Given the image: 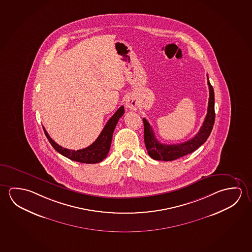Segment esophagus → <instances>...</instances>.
I'll use <instances>...</instances> for the list:
<instances>
[{
	"label": "esophagus",
	"instance_id": "34e87169",
	"mask_svg": "<svg viewBox=\"0 0 252 252\" xmlns=\"http://www.w3.org/2000/svg\"><path fill=\"white\" fill-rule=\"evenodd\" d=\"M137 105L138 104L136 102V100H134L131 97H128V99L126 100V108L130 110H136Z\"/></svg>",
	"mask_w": 252,
	"mask_h": 252
}]
</instances>
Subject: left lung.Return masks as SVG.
<instances>
[{"label":"left lung","instance_id":"obj_1","mask_svg":"<svg viewBox=\"0 0 252 252\" xmlns=\"http://www.w3.org/2000/svg\"><path fill=\"white\" fill-rule=\"evenodd\" d=\"M208 85L209 88V99H208V113L205 117L203 124L200 130L192 137V139L178 144H164L157 140L152 126L145 118L143 119L144 128V144L148 152L149 156L155 160L172 161L181 157L192 153L199 148L207 141L210 135L212 128L215 124L216 113H215V93L208 77Z\"/></svg>","mask_w":252,"mask_h":252}]
</instances>
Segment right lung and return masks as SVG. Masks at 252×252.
<instances>
[{"mask_svg":"<svg viewBox=\"0 0 252 252\" xmlns=\"http://www.w3.org/2000/svg\"><path fill=\"white\" fill-rule=\"evenodd\" d=\"M124 114V107L122 106L108 121V123L105 125V127L102 129V131L100 132L97 139L87 148L77 150V151L63 148L51 138V136H49L44 127H43V128L50 144H52V147L61 155L69 159L80 162V163L96 164V163H100L108 156L111 142H112L113 133L116 128V124Z\"/></svg>","mask_w":252,"mask_h":252,"instance_id":"1","label":"right lung"}]
</instances>
